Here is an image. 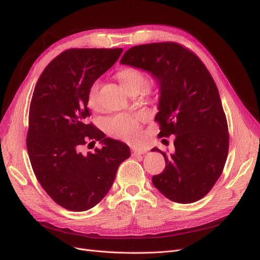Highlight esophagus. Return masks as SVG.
Here are the masks:
<instances>
[{"label": "esophagus", "instance_id": "1", "mask_svg": "<svg viewBox=\"0 0 260 260\" xmlns=\"http://www.w3.org/2000/svg\"><path fill=\"white\" fill-rule=\"evenodd\" d=\"M145 153H146V149H143V148H132V151H131V155L133 157L143 155Z\"/></svg>", "mask_w": 260, "mask_h": 260}]
</instances>
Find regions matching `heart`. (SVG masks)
I'll use <instances>...</instances> for the list:
<instances>
[{
	"mask_svg": "<svg viewBox=\"0 0 260 260\" xmlns=\"http://www.w3.org/2000/svg\"><path fill=\"white\" fill-rule=\"evenodd\" d=\"M117 77L128 93L133 90H141L146 79L142 72L136 68H123L117 73ZM100 90V80L93 81L88 91V105L95 107L98 105V94ZM144 119V114L120 113L107 117L102 122V127L109 137L135 143L140 138L141 121Z\"/></svg>",
	"mask_w": 260,
	"mask_h": 260,
	"instance_id": "obj_1",
	"label": "heart"
}]
</instances>
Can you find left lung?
I'll return each instance as SVG.
<instances>
[{
	"label": "left lung",
	"instance_id": "8db88e82",
	"mask_svg": "<svg viewBox=\"0 0 260 260\" xmlns=\"http://www.w3.org/2000/svg\"><path fill=\"white\" fill-rule=\"evenodd\" d=\"M121 64L151 73L160 88L155 121L159 138L175 136L154 186L172 202L188 204L209 193L221 176L229 151V131L217 85L198 55L176 42L133 46Z\"/></svg>",
	"mask_w": 260,
	"mask_h": 260
}]
</instances>
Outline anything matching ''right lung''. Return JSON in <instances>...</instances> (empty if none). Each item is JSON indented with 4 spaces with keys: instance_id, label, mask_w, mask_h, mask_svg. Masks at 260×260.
<instances>
[{
    "instance_id": "1",
    "label": "right lung",
    "mask_w": 260,
    "mask_h": 260,
    "mask_svg": "<svg viewBox=\"0 0 260 260\" xmlns=\"http://www.w3.org/2000/svg\"><path fill=\"white\" fill-rule=\"evenodd\" d=\"M122 49H70L45 67L36 84L29 109L27 149L35 175L50 198L72 211L99 204L112 187L129 146L105 138L92 122L88 91L111 68ZM100 140L88 154L81 147Z\"/></svg>"
}]
</instances>
